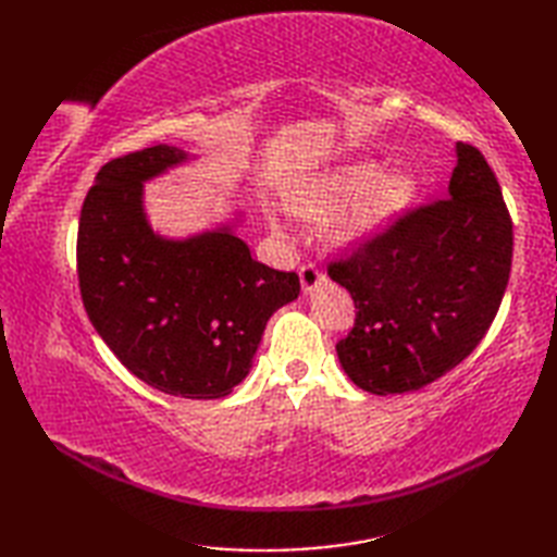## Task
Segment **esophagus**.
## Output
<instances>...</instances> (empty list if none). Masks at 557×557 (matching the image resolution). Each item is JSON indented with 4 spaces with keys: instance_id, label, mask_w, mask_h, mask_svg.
Here are the masks:
<instances>
[{
    "instance_id": "obj_1",
    "label": "esophagus",
    "mask_w": 557,
    "mask_h": 557,
    "mask_svg": "<svg viewBox=\"0 0 557 557\" xmlns=\"http://www.w3.org/2000/svg\"><path fill=\"white\" fill-rule=\"evenodd\" d=\"M323 280H325L323 272L318 270L315 265H304V268L299 270V282H301L304 294H311L318 285H321Z\"/></svg>"
}]
</instances>
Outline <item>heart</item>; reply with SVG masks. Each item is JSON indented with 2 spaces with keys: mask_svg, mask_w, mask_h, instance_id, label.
<instances>
[{
  "mask_svg": "<svg viewBox=\"0 0 557 557\" xmlns=\"http://www.w3.org/2000/svg\"><path fill=\"white\" fill-rule=\"evenodd\" d=\"M419 194V180L407 170L383 172L375 162H345L292 182L285 188L287 208L304 220H330L327 239L351 248L383 232L405 212ZM270 227L285 230L270 212Z\"/></svg>",
  "mask_w": 557,
  "mask_h": 557,
  "instance_id": "heart-1",
  "label": "heart"
}]
</instances>
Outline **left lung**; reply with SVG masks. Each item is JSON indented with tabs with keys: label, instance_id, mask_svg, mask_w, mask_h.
<instances>
[{
	"label": "left lung",
	"instance_id": "1",
	"mask_svg": "<svg viewBox=\"0 0 557 557\" xmlns=\"http://www.w3.org/2000/svg\"><path fill=\"white\" fill-rule=\"evenodd\" d=\"M455 152L443 200L330 265L359 309L337 359L371 395L411 393L453 371L500 309L512 268L510 212L486 158L465 144Z\"/></svg>",
	"mask_w": 557,
	"mask_h": 557
}]
</instances>
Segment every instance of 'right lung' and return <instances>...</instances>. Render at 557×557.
Listing matches in <instances>:
<instances>
[{
    "label": "right lung",
    "mask_w": 557,
    "mask_h": 557,
    "mask_svg": "<svg viewBox=\"0 0 557 557\" xmlns=\"http://www.w3.org/2000/svg\"><path fill=\"white\" fill-rule=\"evenodd\" d=\"M198 158L152 146L98 172L78 222L81 297L98 335L150 387L220 399L253 366L270 315L299 297L297 272L251 258L236 208L188 236L152 230L146 184Z\"/></svg>",
    "instance_id": "add662e5"
}]
</instances>
